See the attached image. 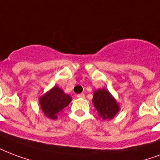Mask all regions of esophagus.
<instances>
[{
	"mask_svg": "<svg viewBox=\"0 0 160 160\" xmlns=\"http://www.w3.org/2000/svg\"><path fill=\"white\" fill-rule=\"evenodd\" d=\"M77 97H78V98H85V94H83V93L79 94V95H77Z\"/></svg>",
	"mask_w": 160,
	"mask_h": 160,
	"instance_id": "1",
	"label": "esophagus"
}]
</instances>
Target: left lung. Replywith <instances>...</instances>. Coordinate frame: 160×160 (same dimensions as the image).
<instances>
[{"label": "left lung", "instance_id": "left-lung-1", "mask_svg": "<svg viewBox=\"0 0 160 160\" xmlns=\"http://www.w3.org/2000/svg\"><path fill=\"white\" fill-rule=\"evenodd\" d=\"M92 102L94 107L103 119H112L119 111V107L111 94L105 89L94 93Z\"/></svg>", "mask_w": 160, "mask_h": 160}]
</instances>
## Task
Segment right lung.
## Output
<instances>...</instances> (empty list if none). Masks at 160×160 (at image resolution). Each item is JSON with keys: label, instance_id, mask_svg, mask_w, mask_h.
I'll use <instances>...</instances> for the list:
<instances>
[{"label": "right lung", "instance_id": "1", "mask_svg": "<svg viewBox=\"0 0 160 160\" xmlns=\"http://www.w3.org/2000/svg\"><path fill=\"white\" fill-rule=\"evenodd\" d=\"M71 97L64 94L61 89L54 86L50 91L40 98V106L46 117L57 118V114L69 104Z\"/></svg>", "mask_w": 160, "mask_h": 160}]
</instances>
